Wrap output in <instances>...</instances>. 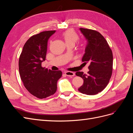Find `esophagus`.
I'll list each match as a JSON object with an SVG mask.
<instances>
[{
    "mask_svg": "<svg viewBox=\"0 0 133 133\" xmlns=\"http://www.w3.org/2000/svg\"><path fill=\"white\" fill-rule=\"evenodd\" d=\"M65 74L66 76H70V77H71V76H73L75 75V74L74 73H73V72L72 71H65Z\"/></svg>",
    "mask_w": 133,
    "mask_h": 133,
    "instance_id": "obj_1",
    "label": "esophagus"
}]
</instances>
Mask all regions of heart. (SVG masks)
<instances>
[{"mask_svg": "<svg viewBox=\"0 0 133 133\" xmlns=\"http://www.w3.org/2000/svg\"><path fill=\"white\" fill-rule=\"evenodd\" d=\"M62 35L66 45L70 44L74 45L79 39L78 35L73 29H68L65 31L63 32Z\"/></svg>", "mask_w": 133, "mask_h": 133, "instance_id": "obj_1", "label": "heart"}]
</instances>
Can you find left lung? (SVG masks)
<instances>
[{"mask_svg":"<svg viewBox=\"0 0 133 133\" xmlns=\"http://www.w3.org/2000/svg\"><path fill=\"white\" fill-rule=\"evenodd\" d=\"M87 40L82 62L89 63L88 74L77 71L76 75L84 80L78 90L83 94L92 95L103 91L109 82L112 75V53L105 39L99 32L85 28H80Z\"/></svg>","mask_w":133,"mask_h":133,"instance_id":"1","label":"left lung"}]
</instances>
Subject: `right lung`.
<instances>
[{
	"instance_id": "obj_1",
	"label": "right lung",
	"mask_w": 133,
	"mask_h": 133,
	"mask_svg": "<svg viewBox=\"0 0 133 133\" xmlns=\"http://www.w3.org/2000/svg\"><path fill=\"white\" fill-rule=\"evenodd\" d=\"M55 32L45 31L31 36L25 43L19 57V74L24 85L39 99L53 95L62 75L60 70L52 71L42 66L46 58L48 41Z\"/></svg>"
}]
</instances>
